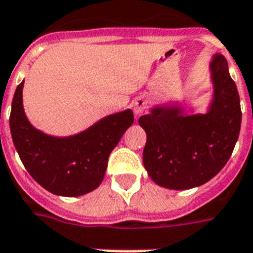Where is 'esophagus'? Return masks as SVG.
<instances>
[{"label": "esophagus", "mask_w": 253, "mask_h": 253, "mask_svg": "<svg viewBox=\"0 0 253 253\" xmlns=\"http://www.w3.org/2000/svg\"><path fill=\"white\" fill-rule=\"evenodd\" d=\"M145 106H147V102L143 97H136L135 100L132 101V110H133V114L136 117L141 116L145 110Z\"/></svg>", "instance_id": "34e87169"}]
</instances>
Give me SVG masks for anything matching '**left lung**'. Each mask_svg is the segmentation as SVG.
<instances>
[{"instance_id":"left-lung-1","label":"left lung","mask_w":253,"mask_h":253,"mask_svg":"<svg viewBox=\"0 0 253 253\" xmlns=\"http://www.w3.org/2000/svg\"><path fill=\"white\" fill-rule=\"evenodd\" d=\"M212 100L205 113H188L184 101L159 104L139 118L147 133L143 164L156 184L188 190L207 183L229 161L242 123L237 85L226 58L209 62Z\"/></svg>"}]
</instances>
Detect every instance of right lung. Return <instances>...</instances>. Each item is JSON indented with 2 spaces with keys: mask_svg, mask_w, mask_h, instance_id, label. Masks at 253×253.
Returning a JSON list of instances; mask_svg holds the SVG:
<instances>
[{
  "mask_svg": "<svg viewBox=\"0 0 253 253\" xmlns=\"http://www.w3.org/2000/svg\"><path fill=\"white\" fill-rule=\"evenodd\" d=\"M24 80L11 104L10 131L27 171L41 187L58 196L77 198L101 184L109 155L133 123L131 109L106 116L84 131L54 136L38 130L23 108Z\"/></svg>",
  "mask_w": 253,
  "mask_h": 253,
  "instance_id": "1",
  "label": "right lung"
}]
</instances>
